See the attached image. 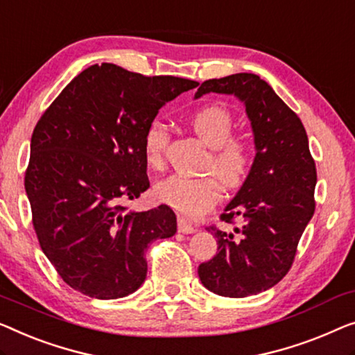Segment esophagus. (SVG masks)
Instances as JSON below:
<instances>
[{"label":"esophagus","mask_w":355,"mask_h":355,"mask_svg":"<svg viewBox=\"0 0 355 355\" xmlns=\"http://www.w3.org/2000/svg\"><path fill=\"white\" fill-rule=\"evenodd\" d=\"M178 230L181 234H193L197 229H195L193 224H190L186 218L181 216V218L178 219Z\"/></svg>","instance_id":"obj_1"}]
</instances>
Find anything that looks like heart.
Instances as JSON below:
<instances>
[{
	"instance_id": "obj_1",
	"label": "heart",
	"mask_w": 355,
	"mask_h": 355,
	"mask_svg": "<svg viewBox=\"0 0 355 355\" xmlns=\"http://www.w3.org/2000/svg\"><path fill=\"white\" fill-rule=\"evenodd\" d=\"M192 130L213 147L207 169L209 176H169L155 186V197L187 218L207 213L220 198V182L227 189H237L248 178L251 169V147L243 137L232 136L234 116L220 104L205 105L190 118ZM169 146V131L160 120H153L144 132L142 152L147 165L160 169L165 165Z\"/></svg>"
}]
</instances>
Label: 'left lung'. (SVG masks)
Returning a JSON list of instances; mask_svg holds the SVG:
<instances>
[{"instance_id":"1","label":"left lung","mask_w":355,"mask_h":355,"mask_svg":"<svg viewBox=\"0 0 355 355\" xmlns=\"http://www.w3.org/2000/svg\"><path fill=\"white\" fill-rule=\"evenodd\" d=\"M207 92L235 94L245 102L258 152L237 197L219 216L234 230L207 227L218 239V253L198 266V277L219 296L258 295L291 269L315 211V162L300 116L258 75L207 80L195 97Z\"/></svg>"}]
</instances>
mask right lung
Wrapping results in <instances>:
<instances>
[{
	"label": "right lung",
	"instance_id": "right-lung-1",
	"mask_svg": "<svg viewBox=\"0 0 355 355\" xmlns=\"http://www.w3.org/2000/svg\"><path fill=\"white\" fill-rule=\"evenodd\" d=\"M197 86L96 64L41 115L25 190L41 250L73 290L97 300L131 295L146 280L148 243L176 234L166 205L135 213L123 202L150 187L142 152L147 126L166 102Z\"/></svg>",
	"mask_w": 355,
	"mask_h": 355
}]
</instances>
